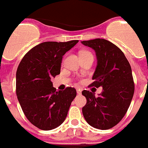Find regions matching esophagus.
I'll return each mask as SVG.
<instances>
[{
    "label": "esophagus",
    "mask_w": 148,
    "mask_h": 148,
    "mask_svg": "<svg viewBox=\"0 0 148 148\" xmlns=\"http://www.w3.org/2000/svg\"><path fill=\"white\" fill-rule=\"evenodd\" d=\"M76 92H77V94H78V95H81L82 91L80 90V89H77V90H76Z\"/></svg>",
    "instance_id": "obj_1"
}]
</instances>
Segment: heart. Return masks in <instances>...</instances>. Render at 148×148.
I'll list each match as a JSON object with an SVG mask.
<instances>
[{
  "label": "heart",
  "instance_id": "1",
  "mask_svg": "<svg viewBox=\"0 0 148 148\" xmlns=\"http://www.w3.org/2000/svg\"><path fill=\"white\" fill-rule=\"evenodd\" d=\"M85 53H89V52L88 51H82L81 53V54H85Z\"/></svg>",
  "mask_w": 148,
  "mask_h": 148
}]
</instances>
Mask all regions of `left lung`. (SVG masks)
<instances>
[{
    "label": "left lung",
    "mask_w": 148,
    "mask_h": 148,
    "mask_svg": "<svg viewBox=\"0 0 148 148\" xmlns=\"http://www.w3.org/2000/svg\"><path fill=\"white\" fill-rule=\"evenodd\" d=\"M82 43L94 49L98 60L92 76L94 82L89 86L103 88L98 97L92 92L82 91L87 100L82 114L93 127L110 129L124 118L134 95L132 68L124 53L110 41L95 39Z\"/></svg>",
    "instance_id": "8db88e82"
}]
</instances>
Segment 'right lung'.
<instances>
[{"label":"right lung","instance_id":"add662e5","mask_svg":"<svg viewBox=\"0 0 148 148\" xmlns=\"http://www.w3.org/2000/svg\"><path fill=\"white\" fill-rule=\"evenodd\" d=\"M78 42L40 43L27 52L17 67L16 96L27 119L40 129L59 127L76 96L73 87L56 91L51 78L60 74L62 56Z\"/></svg>","mask_w":148,"mask_h":148}]
</instances>
